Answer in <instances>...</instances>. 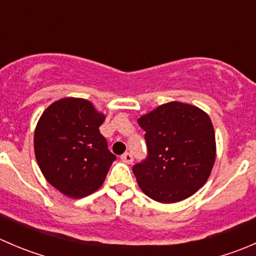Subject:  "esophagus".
Instances as JSON below:
<instances>
[{
    "mask_svg": "<svg viewBox=\"0 0 256 256\" xmlns=\"http://www.w3.org/2000/svg\"><path fill=\"white\" fill-rule=\"evenodd\" d=\"M121 160H122L125 164H132L134 157H132V154H130V152H125L124 154H121Z\"/></svg>",
    "mask_w": 256,
    "mask_h": 256,
    "instance_id": "34e87169",
    "label": "esophagus"
}]
</instances>
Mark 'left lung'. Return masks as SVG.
Segmentation results:
<instances>
[{
  "mask_svg": "<svg viewBox=\"0 0 256 256\" xmlns=\"http://www.w3.org/2000/svg\"><path fill=\"white\" fill-rule=\"evenodd\" d=\"M144 130L146 160L132 172L141 190L160 203H176L207 182L216 161L213 124L200 108L171 102L138 120Z\"/></svg>",
  "mask_w": 256,
  "mask_h": 256,
  "instance_id": "obj_1",
  "label": "left lung"
}]
</instances>
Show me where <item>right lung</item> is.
I'll list each match as a JSON object with an SVG mask.
<instances>
[{"instance_id":"right-lung-1","label":"right lung","mask_w":256,"mask_h":256,"mask_svg":"<svg viewBox=\"0 0 256 256\" xmlns=\"http://www.w3.org/2000/svg\"><path fill=\"white\" fill-rule=\"evenodd\" d=\"M105 115L90 102L64 98L49 105L34 131V154L46 180L70 198L102 187L115 154L99 128Z\"/></svg>"}]
</instances>
